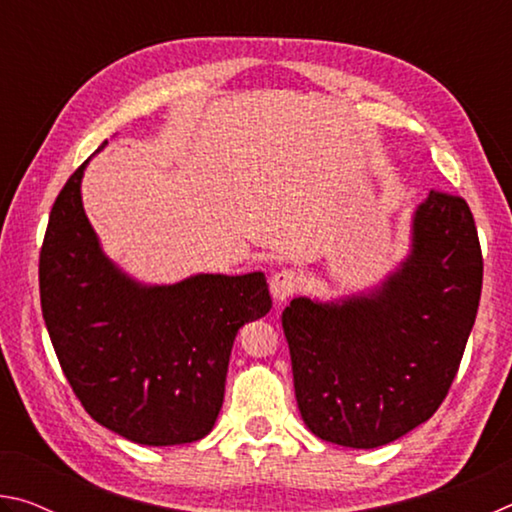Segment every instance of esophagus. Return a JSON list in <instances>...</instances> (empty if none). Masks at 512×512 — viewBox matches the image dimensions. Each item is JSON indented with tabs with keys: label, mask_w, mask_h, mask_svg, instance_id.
I'll use <instances>...</instances> for the list:
<instances>
[{
	"label": "esophagus",
	"mask_w": 512,
	"mask_h": 512,
	"mask_svg": "<svg viewBox=\"0 0 512 512\" xmlns=\"http://www.w3.org/2000/svg\"><path fill=\"white\" fill-rule=\"evenodd\" d=\"M298 284H300L298 273L291 271V268H284V271H277L271 277V284H268V287H271V293L277 302H284L298 291Z\"/></svg>",
	"instance_id": "esophagus-1"
}]
</instances>
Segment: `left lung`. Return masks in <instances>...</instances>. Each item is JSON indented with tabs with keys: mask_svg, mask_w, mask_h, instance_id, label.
<instances>
[{
	"mask_svg": "<svg viewBox=\"0 0 512 512\" xmlns=\"http://www.w3.org/2000/svg\"><path fill=\"white\" fill-rule=\"evenodd\" d=\"M483 255L465 198L431 189L413 250L370 296L282 311L302 420L354 449L393 443L449 393L481 300Z\"/></svg>",
	"mask_w": 512,
	"mask_h": 512,
	"instance_id": "1",
	"label": "left lung"
}]
</instances>
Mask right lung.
Segmentation results:
<instances>
[{
  "label": "right lung",
  "mask_w": 512,
  "mask_h": 512,
  "mask_svg": "<svg viewBox=\"0 0 512 512\" xmlns=\"http://www.w3.org/2000/svg\"><path fill=\"white\" fill-rule=\"evenodd\" d=\"M83 169L56 196L40 248L42 318L60 368L106 429L140 445L194 443L221 411L239 327L271 309L266 277L133 282L101 253L81 203Z\"/></svg>",
  "instance_id": "add662e5"
}]
</instances>
